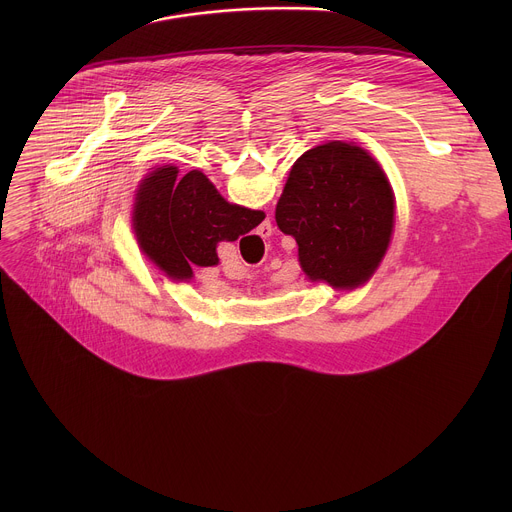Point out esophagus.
Segmentation results:
<instances>
[{
  "label": "esophagus",
  "instance_id": "obj_1",
  "mask_svg": "<svg viewBox=\"0 0 512 512\" xmlns=\"http://www.w3.org/2000/svg\"><path fill=\"white\" fill-rule=\"evenodd\" d=\"M261 237H267V235H271V225H263L261 227V233H259ZM206 273H210L212 277H214V271H210V269H206Z\"/></svg>",
  "mask_w": 512,
  "mask_h": 512
}]
</instances>
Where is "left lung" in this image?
I'll use <instances>...</instances> for the list:
<instances>
[{"instance_id":"8db88e82","label":"left lung","mask_w":512,"mask_h":512,"mask_svg":"<svg viewBox=\"0 0 512 512\" xmlns=\"http://www.w3.org/2000/svg\"><path fill=\"white\" fill-rule=\"evenodd\" d=\"M275 223L298 243L312 283L362 287L381 267L395 231V192L377 158L352 141H326L291 166Z\"/></svg>"}]
</instances>
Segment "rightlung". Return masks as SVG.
<instances>
[{
	"instance_id": "add662e5",
	"label": "right lung",
	"mask_w": 512,
	"mask_h": 512,
	"mask_svg": "<svg viewBox=\"0 0 512 512\" xmlns=\"http://www.w3.org/2000/svg\"><path fill=\"white\" fill-rule=\"evenodd\" d=\"M263 218V210L225 200L202 172L180 176L170 164L145 174L131 204L139 251L172 283H190L194 265H218V243L239 239Z\"/></svg>"
}]
</instances>
